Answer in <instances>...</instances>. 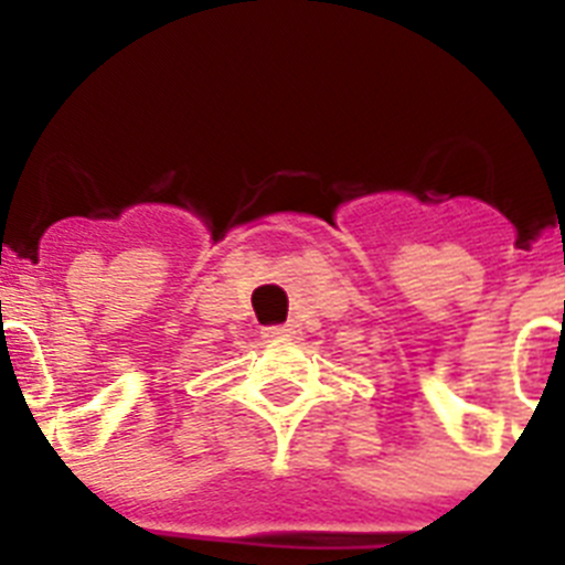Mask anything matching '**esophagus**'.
<instances>
[{"label": "esophagus", "instance_id": "1", "mask_svg": "<svg viewBox=\"0 0 565 565\" xmlns=\"http://www.w3.org/2000/svg\"><path fill=\"white\" fill-rule=\"evenodd\" d=\"M288 337H291V328L288 326L263 328V339H266V342H279V339H288Z\"/></svg>", "mask_w": 565, "mask_h": 565}]
</instances>
